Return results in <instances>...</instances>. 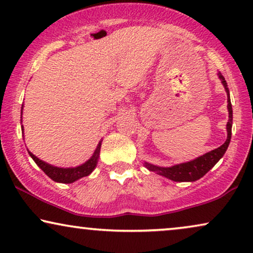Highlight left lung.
<instances>
[{"mask_svg": "<svg viewBox=\"0 0 253 253\" xmlns=\"http://www.w3.org/2000/svg\"><path fill=\"white\" fill-rule=\"evenodd\" d=\"M218 77L223 83L225 91L228 95V111H229V120L227 124V130H228V137L225 142L218 147L217 149H214L210 151V153L203 155V156L195 158V160L187 162V163L178 164V166H173L171 168H160L156 166H151L149 163H146V167L150 171H156L158 174L169 178V179L173 181H194L200 179L204 177L215 164L220 161V158L223 156L225 150L230 143L231 139V126H232V107L230 97H229V89L228 84L225 82L224 77L222 74H218Z\"/></svg>", "mask_w": 253, "mask_h": 253, "instance_id": "obj_1", "label": "left lung"}]
</instances>
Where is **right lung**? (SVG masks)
Here are the masks:
<instances>
[{
  "instance_id": "add662e5",
  "label": "right lung",
  "mask_w": 253,
  "mask_h": 253,
  "mask_svg": "<svg viewBox=\"0 0 253 253\" xmlns=\"http://www.w3.org/2000/svg\"><path fill=\"white\" fill-rule=\"evenodd\" d=\"M23 110V107H22ZM102 142V141H100ZM97 147V149L93 154V156L90 158L89 161H86L85 163L82 164V166L76 167V168H68V169H65V168H56L50 166V164H47L45 162H42V160H39L38 157H36L32 153H30V156L33 158V161L36 162L37 166H38L40 169H42L43 172H45L47 176H48L50 179H53L54 181H58V183H63V184H69L73 183L77 179L82 177H86L89 176L90 173L92 172V170L95 169L97 166V160H98V155H99V150H100V143Z\"/></svg>"
}]
</instances>
